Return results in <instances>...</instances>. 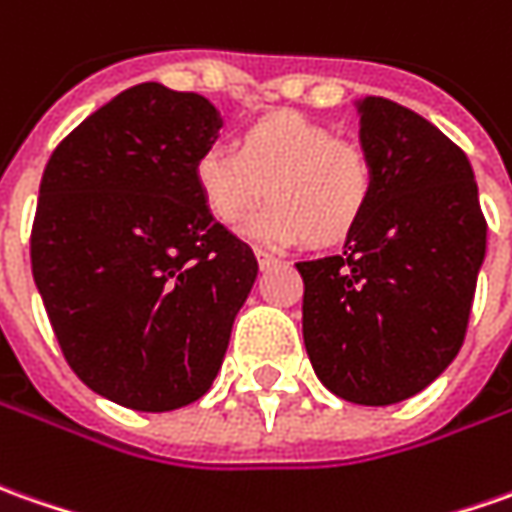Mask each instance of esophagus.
Masks as SVG:
<instances>
[{"mask_svg": "<svg viewBox=\"0 0 512 512\" xmlns=\"http://www.w3.org/2000/svg\"><path fill=\"white\" fill-rule=\"evenodd\" d=\"M255 255H257V263H260V269H269V266L277 263V257L271 255V252H266V249H255Z\"/></svg>", "mask_w": 512, "mask_h": 512, "instance_id": "1", "label": "esophagus"}]
</instances>
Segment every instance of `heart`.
<instances>
[{"mask_svg": "<svg viewBox=\"0 0 512 512\" xmlns=\"http://www.w3.org/2000/svg\"><path fill=\"white\" fill-rule=\"evenodd\" d=\"M201 201L218 224H238L260 198L271 204L249 221L266 243L314 246L344 241L373 201L375 165L356 139L297 111H277L243 131L241 148L212 145L196 162Z\"/></svg>", "mask_w": 512, "mask_h": 512, "instance_id": "b5f03b06", "label": "heart"}]
</instances>
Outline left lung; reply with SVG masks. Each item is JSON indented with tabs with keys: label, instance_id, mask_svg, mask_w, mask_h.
Listing matches in <instances>:
<instances>
[{
	"label": "left lung",
	"instance_id": "obj_1",
	"mask_svg": "<svg viewBox=\"0 0 512 512\" xmlns=\"http://www.w3.org/2000/svg\"><path fill=\"white\" fill-rule=\"evenodd\" d=\"M373 201L342 255L302 260V336L319 381L389 406L426 389L465 342L488 221L460 145L406 106L361 103Z\"/></svg>",
	"mask_w": 512,
	"mask_h": 512
}]
</instances>
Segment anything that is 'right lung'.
Instances as JSON below:
<instances>
[{"label":"right lung","mask_w":512,"mask_h":512,"mask_svg":"<svg viewBox=\"0 0 512 512\" xmlns=\"http://www.w3.org/2000/svg\"><path fill=\"white\" fill-rule=\"evenodd\" d=\"M221 117L207 97L139 83L69 131L38 187L30 263L66 364L137 412L212 387L257 257L212 218L196 162Z\"/></svg>","instance_id":"add662e5"}]
</instances>
